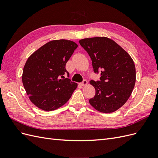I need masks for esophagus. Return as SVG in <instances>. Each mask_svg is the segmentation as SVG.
Returning <instances> with one entry per match:
<instances>
[{"label":"esophagus","mask_w":158,"mask_h":158,"mask_svg":"<svg viewBox=\"0 0 158 158\" xmlns=\"http://www.w3.org/2000/svg\"><path fill=\"white\" fill-rule=\"evenodd\" d=\"M81 85H82V86H84V85H86L88 84V81L86 80H84L82 82H81L80 84Z\"/></svg>","instance_id":"obj_1"}]
</instances>
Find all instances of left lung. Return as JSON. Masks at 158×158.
I'll list each match as a JSON object with an SVG mask.
<instances>
[{"instance_id": "obj_1", "label": "left lung", "mask_w": 158, "mask_h": 158, "mask_svg": "<svg viewBox=\"0 0 158 158\" xmlns=\"http://www.w3.org/2000/svg\"><path fill=\"white\" fill-rule=\"evenodd\" d=\"M92 61L95 73L101 71L99 81L91 80L95 94L89 100L98 111L109 113L125 104L136 82V69L131 56L116 42L106 37L79 41Z\"/></svg>"}]
</instances>
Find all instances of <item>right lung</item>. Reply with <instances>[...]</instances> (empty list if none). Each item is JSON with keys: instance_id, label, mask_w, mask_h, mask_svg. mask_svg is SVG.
I'll list each match as a JSON object with an SVG mask.
<instances>
[{"instance_id": "obj_1", "label": "right lung", "mask_w": 158, "mask_h": 158, "mask_svg": "<svg viewBox=\"0 0 158 158\" xmlns=\"http://www.w3.org/2000/svg\"><path fill=\"white\" fill-rule=\"evenodd\" d=\"M78 45L70 40L51 41L27 59L22 74V83L30 101L42 110L52 111L63 106L77 88L64 78L69 72L65 66Z\"/></svg>"}]
</instances>
